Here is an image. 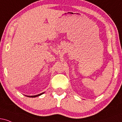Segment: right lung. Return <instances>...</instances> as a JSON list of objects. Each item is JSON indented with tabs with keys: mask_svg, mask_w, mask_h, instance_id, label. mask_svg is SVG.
<instances>
[{
	"mask_svg": "<svg viewBox=\"0 0 122 122\" xmlns=\"http://www.w3.org/2000/svg\"><path fill=\"white\" fill-rule=\"evenodd\" d=\"M44 93H45V92H42V93H40V94H38V95H34V96H27V97H37V96H40V95L43 94Z\"/></svg>",
	"mask_w": 122,
	"mask_h": 122,
	"instance_id": "1",
	"label": "right lung"
}]
</instances>
